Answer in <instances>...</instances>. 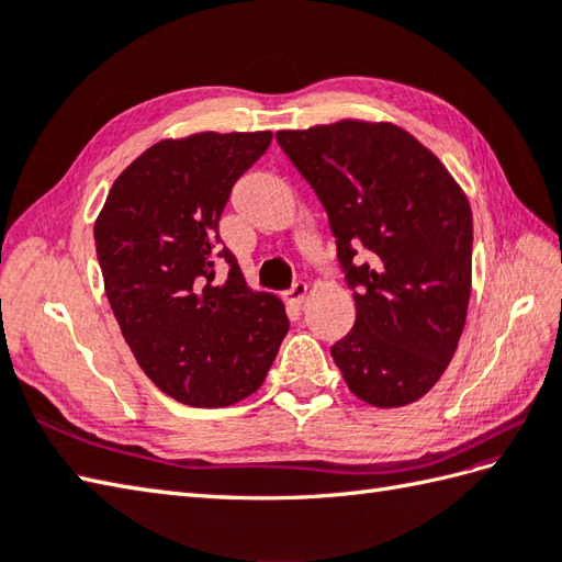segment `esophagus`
Listing matches in <instances>:
<instances>
[{"label": "esophagus", "instance_id": "esophagus-1", "mask_svg": "<svg viewBox=\"0 0 562 562\" xmlns=\"http://www.w3.org/2000/svg\"><path fill=\"white\" fill-rule=\"evenodd\" d=\"M308 294V284L306 282H294V288L290 292H284V304L288 306H302Z\"/></svg>", "mask_w": 562, "mask_h": 562}]
</instances>
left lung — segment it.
Returning a JSON list of instances; mask_svg holds the SVG:
<instances>
[{"instance_id": "1", "label": "left lung", "mask_w": 562, "mask_h": 562, "mask_svg": "<svg viewBox=\"0 0 562 562\" xmlns=\"http://www.w3.org/2000/svg\"><path fill=\"white\" fill-rule=\"evenodd\" d=\"M274 137L326 207L355 290V326L330 348L345 384L376 408L415 403L445 374L465 326L469 198L435 151L393 123L345 117ZM360 243L370 262L355 267Z\"/></svg>"}]
</instances>
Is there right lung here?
<instances>
[{"instance_id": "obj_1", "label": "right lung", "mask_w": 562, "mask_h": 562, "mask_svg": "<svg viewBox=\"0 0 562 562\" xmlns=\"http://www.w3.org/2000/svg\"><path fill=\"white\" fill-rule=\"evenodd\" d=\"M272 133H195L161 139L115 178L93 224L117 326L166 396L224 408L266 381L290 321L278 296L246 284L220 217ZM231 266L216 280V262Z\"/></svg>"}]
</instances>
